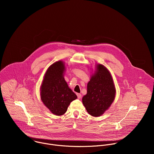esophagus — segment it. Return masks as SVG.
<instances>
[{"mask_svg":"<svg viewBox=\"0 0 154 154\" xmlns=\"http://www.w3.org/2000/svg\"><path fill=\"white\" fill-rule=\"evenodd\" d=\"M77 96L78 97V98H80L81 96H82V94H80V93H77Z\"/></svg>","mask_w":154,"mask_h":154,"instance_id":"34e87169","label":"esophagus"}]
</instances>
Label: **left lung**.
<instances>
[{"label":"left lung","mask_w":154,"mask_h":154,"mask_svg":"<svg viewBox=\"0 0 154 154\" xmlns=\"http://www.w3.org/2000/svg\"><path fill=\"white\" fill-rule=\"evenodd\" d=\"M116 88L113 78L103 65L97 64L87 85V93L82 102L87 112L98 117L103 115L115 100Z\"/></svg>","instance_id":"obj_1"}]
</instances>
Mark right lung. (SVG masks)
Wrapping results in <instances>:
<instances>
[{
	"instance_id": "obj_1",
	"label": "right lung",
	"mask_w": 154,
	"mask_h": 154,
	"mask_svg": "<svg viewBox=\"0 0 154 154\" xmlns=\"http://www.w3.org/2000/svg\"><path fill=\"white\" fill-rule=\"evenodd\" d=\"M64 63L58 61L48 69L41 88V99L53 114L64 115L70 103L77 98L64 78Z\"/></svg>"
}]
</instances>
